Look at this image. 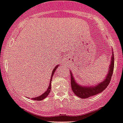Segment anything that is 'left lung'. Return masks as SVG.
I'll return each instance as SVG.
<instances>
[{"instance_id": "8db88e82", "label": "left lung", "mask_w": 123, "mask_h": 123, "mask_svg": "<svg viewBox=\"0 0 123 123\" xmlns=\"http://www.w3.org/2000/svg\"><path fill=\"white\" fill-rule=\"evenodd\" d=\"M114 68V54H112L111 61L110 62V66L109 67L108 74L106 76L105 79L103 80L101 82H99L98 85L93 86H88V87H83L79 85L77 82H76L73 74L70 71V76H71V87L73 92L75 94V95L82 99H86L89 97L96 95L99 93H102L105 89L109 85L111 82V76L113 74V70Z\"/></svg>"}]
</instances>
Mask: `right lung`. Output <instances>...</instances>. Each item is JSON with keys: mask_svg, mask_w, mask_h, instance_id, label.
<instances>
[{"mask_svg": "<svg viewBox=\"0 0 123 123\" xmlns=\"http://www.w3.org/2000/svg\"><path fill=\"white\" fill-rule=\"evenodd\" d=\"M58 66H59V64H58L57 66H56L54 68V69H53V72H52L51 77V80H50V83H49V86H48V89L47 90V91H46L45 93H43L42 94H41V96H39L36 97V98H31V99H32V100H38V101H40V100H43V99H44L45 98H46L47 96H48V94H49V93H50L51 88V81H52V78H53V75H54V72H55V70H56L57 68H58Z\"/></svg>", "mask_w": 123, "mask_h": 123, "instance_id": "1", "label": "right lung"}]
</instances>
